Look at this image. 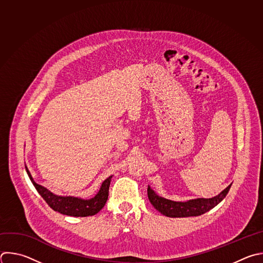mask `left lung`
<instances>
[{
	"instance_id": "left-lung-1",
	"label": "left lung",
	"mask_w": 263,
	"mask_h": 263,
	"mask_svg": "<svg viewBox=\"0 0 263 263\" xmlns=\"http://www.w3.org/2000/svg\"><path fill=\"white\" fill-rule=\"evenodd\" d=\"M230 187L231 185H229L219 195L213 198H209V199L198 198V199H192L186 202L172 201V200H168L163 197H160L154 192L153 189H151L149 186L147 187V196L151 203L154 205V208L164 216L171 217V218L195 217L209 212L210 210L215 208L218 203H220L227 195Z\"/></svg>"
}]
</instances>
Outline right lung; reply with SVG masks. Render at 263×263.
<instances>
[{
	"label": "right lung",
	"mask_w": 263,
	"mask_h": 263,
	"mask_svg": "<svg viewBox=\"0 0 263 263\" xmlns=\"http://www.w3.org/2000/svg\"><path fill=\"white\" fill-rule=\"evenodd\" d=\"M29 177L35 186L36 190L39 192V194L42 196V198L46 201V203L55 212L61 213L63 215L72 216V217H87L96 215L98 212H100L103 206L105 205L107 198H108V192H109V185L112 177L107 178L97 195L91 199H81L77 197H71V196H57L49 192L46 188L42 187L41 185H38L33 180L29 169L26 167Z\"/></svg>",
	"instance_id": "obj_1"
}]
</instances>
